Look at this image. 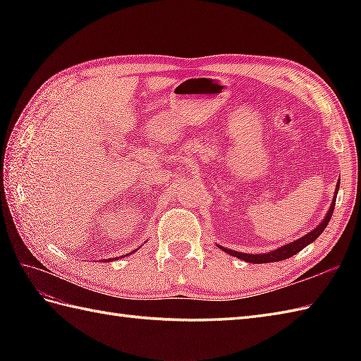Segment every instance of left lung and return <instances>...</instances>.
<instances>
[{"instance_id":"1","label":"left lung","mask_w":361,"mask_h":361,"mask_svg":"<svg viewBox=\"0 0 361 361\" xmlns=\"http://www.w3.org/2000/svg\"><path fill=\"white\" fill-rule=\"evenodd\" d=\"M338 186H340V181H338ZM338 186H336V190H338ZM335 200H336V192H335V197H334V202L331 204V209H329V212L326 214V217L323 219V221H321V224L315 229H313V231H310L307 235H304V237H301V239H298L295 242L286 245V247L278 248L276 251L267 252V255H247V252L226 250L224 247H220V250H224L225 252H228V255H231L234 257H239V259L245 260V262H251V264H268V262H278V260L288 259L291 256H295L296 252L301 251L304 247H307L309 243H312L313 240L317 239V237H319L321 233L324 231V228L327 226L329 221H331V217L334 214Z\"/></svg>"}]
</instances>
